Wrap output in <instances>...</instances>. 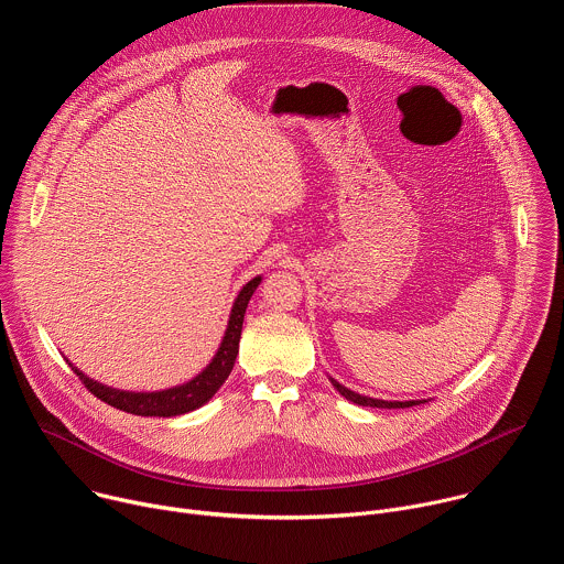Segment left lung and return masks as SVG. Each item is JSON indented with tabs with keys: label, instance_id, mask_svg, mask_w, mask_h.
I'll return each instance as SVG.
<instances>
[{
	"label": "left lung",
	"instance_id": "8db88e82",
	"mask_svg": "<svg viewBox=\"0 0 564 564\" xmlns=\"http://www.w3.org/2000/svg\"><path fill=\"white\" fill-rule=\"evenodd\" d=\"M332 386L336 388V392L340 397H345L347 401L356 403V405H362V408H381V410H401V408H414V405H421V403H427V401H383V399H369V397H362V394H356L351 390H347L345 386H340L338 381L329 379Z\"/></svg>",
	"mask_w": 564,
	"mask_h": 564
}]
</instances>
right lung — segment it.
<instances>
[{
    "label": "right lung",
    "instance_id": "add662e5",
    "mask_svg": "<svg viewBox=\"0 0 564 564\" xmlns=\"http://www.w3.org/2000/svg\"><path fill=\"white\" fill-rule=\"evenodd\" d=\"M261 276H254L252 281H248L239 296L235 299L232 312H230V321H228V329L224 334V340L215 354V358L210 360V365L197 373L193 381H187L183 386L170 388V390H161V392H123V390H115L108 386H101L93 379H88L82 369H77L73 362H68L73 367V371L79 377V381L86 386V390L90 394H95L97 399H101L104 403L134 414V416H159V419H170V416H178V414H187L193 410H199L202 405H206L217 390L226 383V379L230 377V371L235 367L237 354H239V340H241V329H243V316H246V307L250 303V296L254 294V290L259 288Z\"/></svg>",
    "mask_w": 564,
    "mask_h": 564
}]
</instances>
